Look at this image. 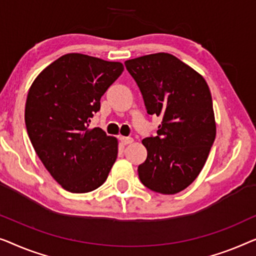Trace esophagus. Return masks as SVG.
<instances>
[{"mask_svg": "<svg viewBox=\"0 0 256 256\" xmlns=\"http://www.w3.org/2000/svg\"><path fill=\"white\" fill-rule=\"evenodd\" d=\"M120 142L123 144V145H128V144L133 142V139L130 138V136H120Z\"/></svg>", "mask_w": 256, "mask_h": 256, "instance_id": "1", "label": "esophagus"}]
</instances>
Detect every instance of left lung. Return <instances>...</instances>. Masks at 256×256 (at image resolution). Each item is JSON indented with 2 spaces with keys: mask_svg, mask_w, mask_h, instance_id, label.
I'll return each mask as SVG.
<instances>
[{
  "mask_svg": "<svg viewBox=\"0 0 256 256\" xmlns=\"http://www.w3.org/2000/svg\"><path fill=\"white\" fill-rule=\"evenodd\" d=\"M148 114L162 118L156 136L142 139V183L164 195L192 184L203 168L216 138L212 97L200 75L168 53L125 61Z\"/></svg>",
  "mask_w": 256,
  "mask_h": 256,
  "instance_id": "left-lung-1",
  "label": "left lung"
}]
</instances>
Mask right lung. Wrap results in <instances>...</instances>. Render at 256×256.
I'll use <instances>...</instances> for the list:
<instances>
[{"label": "right lung", "instance_id": "1", "mask_svg": "<svg viewBox=\"0 0 256 256\" xmlns=\"http://www.w3.org/2000/svg\"><path fill=\"white\" fill-rule=\"evenodd\" d=\"M123 70L120 62L70 53L46 67L28 90V138L45 168L68 192L97 189L117 159V139L88 128L100 109V97Z\"/></svg>", "mask_w": 256, "mask_h": 256}]
</instances>
